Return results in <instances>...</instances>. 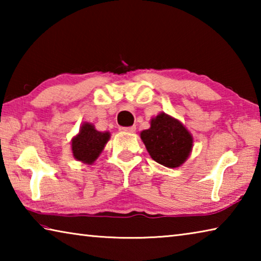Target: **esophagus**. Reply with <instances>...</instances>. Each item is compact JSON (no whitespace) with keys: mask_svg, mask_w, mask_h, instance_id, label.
<instances>
[{"mask_svg":"<svg viewBox=\"0 0 261 261\" xmlns=\"http://www.w3.org/2000/svg\"><path fill=\"white\" fill-rule=\"evenodd\" d=\"M120 130L122 132H129V134H134L136 132V126H129V127H120Z\"/></svg>","mask_w":261,"mask_h":261,"instance_id":"34e87169","label":"esophagus"}]
</instances>
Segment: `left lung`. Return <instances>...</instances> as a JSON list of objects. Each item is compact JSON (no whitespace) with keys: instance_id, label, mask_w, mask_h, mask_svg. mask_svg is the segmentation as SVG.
I'll return each instance as SVG.
<instances>
[{"instance_id":"8db88e82","label":"left lung","mask_w":261,"mask_h":261,"mask_svg":"<svg viewBox=\"0 0 261 261\" xmlns=\"http://www.w3.org/2000/svg\"><path fill=\"white\" fill-rule=\"evenodd\" d=\"M140 138L154 161L168 168H177L188 160L193 137L183 123L166 113L151 118V126L140 132Z\"/></svg>"}]
</instances>
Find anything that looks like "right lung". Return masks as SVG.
I'll list each match as a JSON object with an SVG mask.
<instances>
[{
    "label": "right lung",
    "mask_w": 261,
    "mask_h": 261,
    "mask_svg": "<svg viewBox=\"0 0 261 261\" xmlns=\"http://www.w3.org/2000/svg\"><path fill=\"white\" fill-rule=\"evenodd\" d=\"M109 139L108 131L101 132L96 130L92 123H83L79 132L71 140L72 155L77 161L93 165Z\"/></svg>",
    "instance_id": "obj_1"
}]
</instances>
